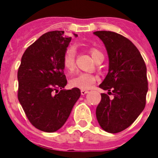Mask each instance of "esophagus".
Segmentation results:
<instances>
[{
	"mask_svg": "<svg viewBox=\"0 0 158 158\" xmlns=\"http://www.w3.org/2000/svg\"><path fill=\"white\" fill-rule=\"evenodd\" d=\"M88 93H89V91H88V90H84V89H82L81 90L82 95H85V94H88Z\"/></svg>",
	"mask_w": 158,
	"mask_h": 158,
	"instance_id": "esophagus-1",
	"label": "esophagus"
}]
</instances>
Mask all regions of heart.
Instances as JSON below:
<instances>
[{
    "mask_svg": "<svg viewBox=\"0 0 158 158\" xmlns=\"http://www.w3.org/2000/svg\"><path fill=\"white\" fill-rule=\"evenodd\" d=\"M89 52L91 54L94 60L96 59V57L98 56L101 52L96 48H91L89 50ZM75 55L76 50L74 47H69L67 48L63 56V65L64 69L68 72L74 71L75 68ZM98 81V76L94 74H89V73H80L73 79H70L69 84L72 88H77L79 89H89L94 87V85Z\"/></svg>",
    "mask_w": 158,
    "mask_h": 158,
    "instance_id": "1",
    "label": "heart"
}]
</instances>
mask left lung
Instances as JSON below:
<instances>
[{"instance_id":"left-lung-1","label":"left lung","mask_w":158,"mask_h":158,"mask_svg":"<svg viewBox=\"0 0 158 158\" xmlns=\"http://www.w3.org/2000/svg\"><path fill=\"white\" fill-rule=\"evenodd\" d=\"M109 57V70L99 88L108 90L101 94L96 109L99 125L111 134L125 130L134 123L146 105L147 68L139 51L131 41L110 31H97Z\"/></svg>"}]
</instances>
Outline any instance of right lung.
<instances>
[{
    "label": "right lung",
    "instance_id": "1",
    "mask_svg": "<svg viewBox=\"0 0 158 158\" xmlns=\"http://www.w3.org/2000/svg\"><path fill=\"white\" fill-rule=\"evenodd\" d=\"M70 41L64 31L48 32L21 58L18 99L31 124L44 132H55L64 125L81 94L77 88L63 89L67 80L62 60Z\"/></svg>",
    "mask_w": 158,
    "mask_h": 158
}]
</instances>
